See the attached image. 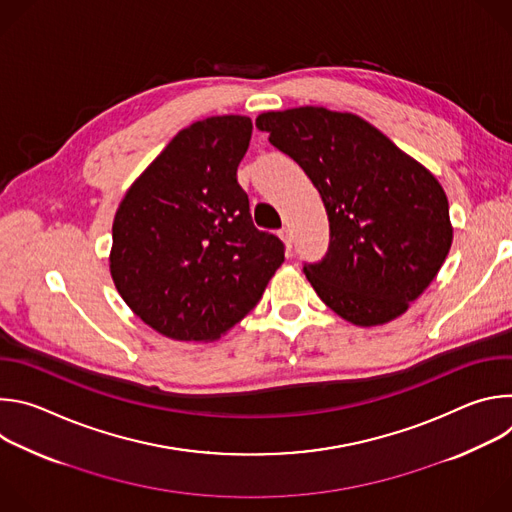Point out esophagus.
<instances>
[{
    "label": "esophagus",
    "mask_w": 512,
    "mask_h": 512,
    "mask_svg": "<svg viewBox=\"0 0 512 512\" xmlns=\"http://www.w3.org/2000/svg\"><path fill=\"white\" fill-rule=\"evenodd\" d=\"M277 235H279V239H281V241H283V245H285V249H287V251H291V235H289V231H287V229H285V227H283V229H281V231H279V233H277Z\"/></svg>",
    "instance_id": "esophagus-1"
}]
</instances>
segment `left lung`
Wrapping results in <instances>:
<instances>
[{
	"mask_svg": "<svg viewBox=\"0 0 512 512\" xmlns=\"http://www.w3.org/2000/svg\"><path fill=\"white\" fill-rule=\"evenodd\" d=\"M255 123L300 164L326 206L330 251L304 267L320 300L360 328L405 314L452 247L442 184L354 113L308 105L261 113Z\"/></svg>",
	"mask_w": 512,
	"mask_h": 512,
	"instance_id": "8db88e82",
	"label": "left lung"
}]
</instances>
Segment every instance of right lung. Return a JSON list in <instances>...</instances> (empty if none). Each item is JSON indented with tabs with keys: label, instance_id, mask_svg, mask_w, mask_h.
<instances>
[{
	"label": "right lung",
	"instance_id": "right-lung-1",
	"mask_svg": "<svg viewBox=\"0 0 512 512\" xmlns=\"http://www.w3.org/2000/svg\"><path fill=\"white\" fill-rule=\"evenodd\" d=\"M253 123L216 115L188 125L127 188L113 221L111 279L129 310L180 342H212L261 300L283 263L257 231L237 168Z\"/></svg>",
	"mask_w": 512,
	"mask_h": 512
}]
</instances>
